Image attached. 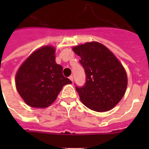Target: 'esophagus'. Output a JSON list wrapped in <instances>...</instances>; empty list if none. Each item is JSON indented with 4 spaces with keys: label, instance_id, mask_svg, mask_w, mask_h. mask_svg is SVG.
Segmentation results:
<instances>
[{
    "label": "esophagus",
    "instance_id": "34e87169",
    "mask_svg": "<svg viewBox=\"0 0 149 149\" xmlns=\"http://www.w3.org/2000/svg\"><path fill=\"white\" fill-rule=\"evenodd\" d=\"M69 79H70V80H71V81H73V79H74L73 76H72V75H71L70 77H69Z\"/></svg>",
    "mask_w": 149,
    "mask_h": 149
}]
</instances>
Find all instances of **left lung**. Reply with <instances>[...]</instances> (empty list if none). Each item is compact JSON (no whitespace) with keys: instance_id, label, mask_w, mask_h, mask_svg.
I'll use <instances>...</instances> for the list:
<instances>
[{"instance_id":"1","label":"left lung","mask_w":149,"mask_h":149,"mask_svg":"<svg viewBox=\"0 0 149 149\" xmlns=\"http://www.w3.org/2000/svg\"><path fill=\"white\" fill-rule=\"evenodd\" d=\"M73 51L81 56L86 83L76 86L80 99L90 110L105 112L119 103L125 93L127 74L120 62L104 45L97 42L76 46Z\"/></svg>"}]
</instances>
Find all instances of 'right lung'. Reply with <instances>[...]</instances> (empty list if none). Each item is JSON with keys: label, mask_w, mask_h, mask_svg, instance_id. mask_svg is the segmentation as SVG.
Here are the masks:
<instances>
[{"label": "right lung", "mask_w": 149, "mask_h": 149, "mask_svg": "<svg viewBox=\"0 0 149 149\" xmlns=\"http://www.w3.org/2000/svg\"><path fill=\"white\" fill-rule=\"evenodd\" d=\"M72 81L55 62V49L45 46L34 51L21 65L15 76L17 90L27 105L45 108L56 100L65 84Z\"/></svg>", "instance_id": "right-lung-1"}]
</instances>
